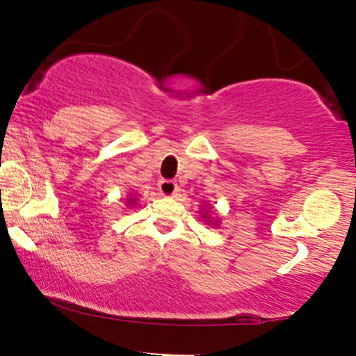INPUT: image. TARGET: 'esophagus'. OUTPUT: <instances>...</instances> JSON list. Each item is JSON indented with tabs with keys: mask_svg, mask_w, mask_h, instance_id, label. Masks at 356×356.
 <instances>
[{
	"mask_svg": "<svg viewBox=\"0 0 356 356\" xmlns=\"http://www.w3.org/2000/svg\"><path fill=\"white\" fill-rule=\"evenodd\" d=\"M177 191H179V187L174 181H167V179H162V181L159 182V192H161L164 197H174V195L177 194Z\"/></svg>",
	"mask_w": 356,
	"mask_h": 356,
	"instance_id": "obj_1",
	"label": "esophagus"
}]
</instances>
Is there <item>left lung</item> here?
I'll use <instances>...</instances> for the list:
<instances>
[{
  "mask_svg": "<svg viewBox=\"0 0 356 356\" xmlns=\"http://www.w3.org/2000/svg\"><path fill=\"white\" fill-rule=\"evenodd\" d=\"M201 218H202L204 222L207 224V226H219V218H212L211 207L202 206V209H201Z\"/></svg>",
  "mask_w": 356,
  "mask_h": 356,
  "instance_id": "obj_1",
  "label": "left lung"
}]
</instances>
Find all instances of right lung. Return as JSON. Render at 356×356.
I'll return each mask as SVG.
<instances>
[{
    "instance_id": "right-lung-1",
    "label": "right lung",
    "mask_w": 356,
    "mask_h": 356,
    "mask_svg": "<svg viewBox=\"0 0 356 356\" xmlns=\"http://www.w3.org/2000/svg\"><path fill=\"white\" fill-rule=\"evenodd\" d=\"M125 206L129 207V209H130V207H136L137 206V197H136V195H130V197L127 199Z\"/></svg>"
}]
</instances>
